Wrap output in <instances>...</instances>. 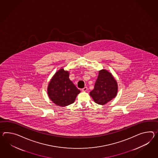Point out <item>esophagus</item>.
Here are the masks:
<instances>
[{
  "label": "esophagus",
  "instance_id": "1",
  "mask_svg": "<svg viewBox=\"0 0 158 158\" xmlns=\"http://www.w3.org/2000/svg\"><path fill=\"white\" fill-rule=\"evenodd\" d=\"M87 90V87H85L83 89H81V91H83V92H85V91H86Z\"/></svg>",
  "mask_w": 158,
  "mask_h": 158
}]
</instances>
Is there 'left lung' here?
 <instances>
[{"label":"left lung","mask_w":158,"mask_h":158,"mask_svg":"<svg viewBox=\"0 0 158 158\" xmlns=\"http://www.w3.org/2000/svg\"><path fill=\"white\" fill-rule=\"evenodd\" d=\"M118 91V85L111 73L107 70L99 71L94 89L90 92L95 102L103 105L115 97Z\"/></svg>","instance_id":"obj_1"}]
</instances>
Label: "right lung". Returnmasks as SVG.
Segmentation results:
<instances>
[{
  "label": "right lung",
  "mask_w": 158,
  "mask_h": 158,
  "mask_svg": "<svg viewBox=\"0 0 158 158\" xmlns=\"http://www.w3.org/2000/svg\"><path fill=\"white\" fill-rule=\"evenodd\" d=\"M80 92L69 80V72L63 69L55 73L48 87V94L51 100L62 107L73 103Z\"/></svg>",
  "instance_id": "1"
}]
</instances>
